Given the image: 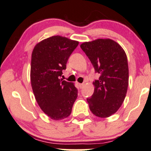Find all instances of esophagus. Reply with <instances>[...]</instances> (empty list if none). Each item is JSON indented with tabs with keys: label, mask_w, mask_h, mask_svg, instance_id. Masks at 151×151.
<instances>
[{
	"label": "esophagus",
	"mask_w": 151,
	"mask_h": 151,
	"mask_svg": "<svg viewBox=\"0 0 151 151\" xmlns=\"http://www.w3.org/2000/svg\"><path fill=\"white\" fill-rule=\"evenodd\" d=\"M79 86L80 88H82L84 86V83H79Z\"/></svg>",
	"instance_id": "34e87169"
}]
</instances>
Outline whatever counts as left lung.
<instances>
[{"mask_svg":"<svg viewBox=\"0 0 151 151\" xmlns=\"http://www.w3.org/2000/svg\"><path fill=\"white\" fill-rule=\"evenodd\" d=\"M95 72L94 93L87 98L90 110L98 117L107 118L123 104L127 91L129 70L127 55L119 44L111 39H97L80 45Z\"/></svg>","mask_w":151,"mask_h":151,"instance_id":"left-lung-1","label":"left lung"}]
</instances>
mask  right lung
I'll return each mask as SVG.
<instances>
[{"label":"right lung","instance_id":"1","mask_svg":"<svg viewBox=\"0 0 151 151\" xmlns=\"http://www.w3.org/2000/svg\"><path fill=\"white\" fill-rule=\"evenodd\" d=\"M78 45V41L55 35L37 43L32 52L30 81L35 100L45 114L55 121L70 115L77 98L74 83L60 77Z\"/></svg>","mask_w":151,"mask_h":151}]
</instances>
